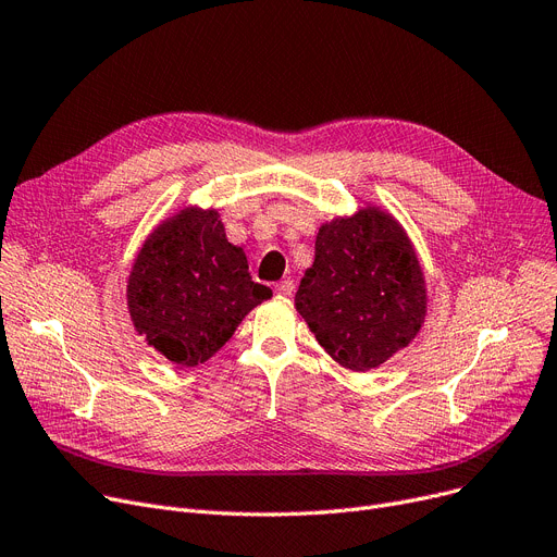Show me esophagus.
Listing matches in <instances>:
<instances>
[{
    "label": "esophagus",
    "mask_w": 557,
    "mask_h": 557,
    "mask_svg": "<svg viewBox=\"0 0 557 557\" xmlns=\"http://www.w3.org/2000/svg\"><path fill=\"white\" fill-rule=\"evenodd\" d=\"M294 290H296L294 280H282L275 284V294H280V296H294Z\"/></svg>",
    "instance_id": "1"
}]
</instances>
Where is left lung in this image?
<instances>
[{
    "label": "left lung",
    "instance_id": "left-lung-1",
    "mask_svg": "<svg viewBox=\"0 0 557 557\" xmlns=\"http://www.w3.org/2000/svg\"><path fill=\"white\" fill-rule=\"evenodd\" d=\"M296 309L327 355L349 370L388 361L424 323V277L404 230L366 208L318 230Z\"/></svg>",
    "mask_w": 557,
    "mask_h": 557
}]
</instances>
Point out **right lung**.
<instances>
[{
	"label": "right lung",
	"mask_w": 557,
	"mask_h": 557,
	"mask_svg": "<svg viewBox=\"0 0 557 557\" xmlns=\"http://www.w3.org/2000/svg\"><path fill=\"white\" fill-rule=\"evenodd\" d=\"M273 296L252 282L242 248L225 239L216 212L185 210L144 244L128 309L139 334L178 366H198L232 338L246 313Z\"/></svg>",
	"instance_id": "obj_1"
}]
</instances>
